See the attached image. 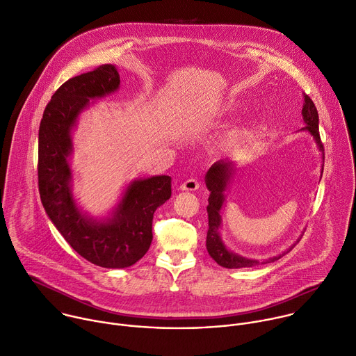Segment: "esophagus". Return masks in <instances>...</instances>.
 <instances>
[{
    "label": "esophagus",
    "instance_id": "obj_1",
    "mask_svg": "<svg viewBox=\"0 0 356 356\" xmlns=\"http://www.w3.org/2000/svg\"><path fill=\"white\" fill-rule=\"evenodd\" d=\"M199 188V182L196 179H186L179 185L181 191H196Z\"/></svg>",
    "mask_w": 356,
    "mask_h": 356
}]
</instances>
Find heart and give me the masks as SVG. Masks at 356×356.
Returning a JSON list of instances; mask_svg holds the SVG:
<instances>
[{
    "instance_id": "obj_1",
    "label": "heart",
    "mask_w": 356,
    "mask_h": 356,
    "mask_svg": "<svg viewBox=\"0 0 356 356\" xmlns=\"http://www.w3.org/2000/svg\"><path fill=\"white\" fill-rule=\"evenodd\" d=\"M234 109H236V104H232V102L225 104V105L222 106V112H223V113H229V112H232V111H234ZM230 143H232V137H227V138L223 140V145H230Z\"/></svg>"
}]
</instances>
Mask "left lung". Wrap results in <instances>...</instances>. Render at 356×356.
Wrapping results in <instances>:
<instances>
[{
    "mask_svg": "<svg viewBox=\"0 0 356 356\" xmlns=\"http://www.w3.org/2000/svg\"><path fill=\"white\" fill-rule=\"evenodd\" d=\"M302 115H303V122L306 123V126L302 127L300 130L309 131L310 136L314 138L318 152H321V159H323L321 167H324V147L321 145L320 131H318V112L309 95H305V105L302 109ZM234 172H236V161L229 160V159L215 163L206 172L204 182H206V188L210 192L209 199H207L209 204L206 207L207 219H209V229H207V236H206L207 252L220 266L229 268V269L250 268V266H255L259 264L273 262V261L282 258L285 254H288L296 245V243L300 241V237L285 252L270 257L265 261H258V259L247 258V257L233 252L232 250H229L226 247V244L220 236L222 209L225 206L226 192L232 184ZM321 174H323V171H321Z\"/></svg>",
    "mask_w": 356,
    "mask_h": 356,
    "instance_id": "left-lung-1",
    "label": "left lung"
}]
</instances>
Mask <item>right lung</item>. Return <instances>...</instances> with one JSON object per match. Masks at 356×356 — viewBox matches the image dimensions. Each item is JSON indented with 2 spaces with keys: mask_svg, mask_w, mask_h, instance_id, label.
I'll return each mask as SVG.
<instances>
[{
  "mask_svg": "<svg viewBox=\"0 0 356 356\" xmlns=\"http://www.w3.org/2000/svg\"><path fill=\"white\" fill-rule=\"evenodd\" d=\"M113 64L65 81L47 104L39 127V193L49 219L64 240L87 261L102 268H127L143 258L153 241V216L171 197V177L133 179L106 216L84 211L73 195L70 159L80 115L95 99L119 90Z\"/></svg>",
  "mask_w": 356,
  "mask_h": 356,
  "instance_id": "1",
  "label": "right lung"
}]
</instances>
